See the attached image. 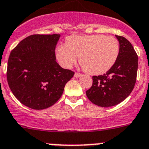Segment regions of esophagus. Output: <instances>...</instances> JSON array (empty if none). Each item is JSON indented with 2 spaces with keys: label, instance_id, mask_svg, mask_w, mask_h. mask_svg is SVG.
Wrapping results in <instances>:
<instances>
[{
  "label": "esophagus",
  "instance_id": "obj_1",
  "mask_svg": "<svg viewBox=\"0 0 149 149\" xmlns=\"http://www.w3.org/2000/svg\"><path fill=\"white\" fill-rule=\"evenodd\" d=\"M81 74L79 73V72H75V73H74V77H81Z\"/></svg>",
  "mask_w": 149,
  "mask_h": 149
}]
</instances>
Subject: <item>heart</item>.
<instances>
[{"label":"heart","mask_w":149,"mask_h":149,"mask_svg":"<svg viewBox=\"0 0 149 149\" xmlns=\"http://www.w3.org/2000/svg\"><path fill=\"white\" fill-rule=\"evenodd\" d=\"M119 54V43L111 36L89 35L71 36L66 44L56 49V56L62 65L70 68L78 56L81 65L86 72L101 74L115 64Z\"/></svg>","instance_id":"obj_1"}]
</instances>
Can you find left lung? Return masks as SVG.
<instances>
[{"label": "left lung", "mask_w": 149, "mask_h": 149, "mask_svg": "<svg viewBox=\"0 0 149 149\" xmlns=\"http://www.w3.org/2000/svg\"><path fill=\"white\" fill-rule=\"evenodd\" d=\"M119 42V56L110 70L103 75L93 76V84L86 94L89 101L101 107L115 106L127 98L136 81L138 56L131 43L116 36Z\"/></svg>", "instance_id": "8db88e82"}]
</instances>
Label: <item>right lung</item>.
Returning a JSON list of instances; mask_svg holds the SVG:
<instances>
[{"mask_svg": "<svg viewBox=\"0 0 149 149\" xmlns=\"http://www.w3.org/2000/svg\"><path fill=\"white\" fill-rule=\"evenodd\" d=\"M58 34H33L12 50L6 77L12 93L24 105L43 110L60 99L74 72L56 62Z\"/></svg>", "mask_w": 149, "mask_h": 149, "instance_id": "1", "label": "right lung"}]
</instances>
